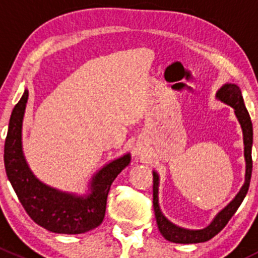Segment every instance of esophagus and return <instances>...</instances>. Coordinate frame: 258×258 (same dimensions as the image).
<instances>
[{
	"label": "esophagus",
	"instance_id": "34e87169",
	"mask_svg": "<svg viewBox=\"0 0 258 258\" xmlns=\"http://www.w3.org/2000/svg\"><path fill=\"white\" fill-rule=\"evenodd\" d=\"M146 153V148L145 146L142 144H136V146H135V155L136 156H144Z\"/></svg>",
	"mask_w": 258,
	"mask_h": 258
}]
</instances>
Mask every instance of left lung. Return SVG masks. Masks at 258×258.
<instances>
[{
  "instance_id": "8db88e82",
  "label": "left lung",
  "mask_w": 258,
  "mask_h": 258,
  "mask_svg": "<svg viewBox=\"0 0 258 258\" xmlns=\"http://www.w3.org/2000/svg\"><path fill=\"white\" fill-rule=\"evenodd\" d=\"M216 98L221 102L231 106L235 111L236 117L241 124L242 135H243V146H244V161H246V173H244V183L242 184L241 189L236 195L235 199L217 213L212 222L209 226L201 230H189V228L179 227L171 222L167 217L162 213L158 204V186H160V176L156 171H153V210H155L156 222H157L158 230L161 235L167 241L173 243H201L215 237L221 230H223L228 221L231 220L235 212L237 211L240 205L246 197L247 191L249 187L252 173V142H253V130H252V122L249 114L247 112L244 106L243 97L240 87L235 83H225L216 93Z\"/></svg>"
}]
</instances>
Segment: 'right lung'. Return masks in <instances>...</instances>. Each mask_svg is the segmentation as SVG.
<instances>
[{
  "label": "right lung",
  "mask_w": 258,
  "mask_h": 258,
  "mask_svg": "<svg viewBox=\"0 0 258 258\" xmlns=\"http://www.w3.org/2000/svg\"><path fill=\"white\" fill-rule=\"evenodd\" d=\"M28 90L12 111L5 142V168L23 209L37 225L54 233L79 235L102 223L111 184L131 162L124 153L98 170L86 195L64 192L43 183L33 175L23 155L22 124Z\"/></svg>",
  "instance_id": "right-lung-1"
}]
</instances>
